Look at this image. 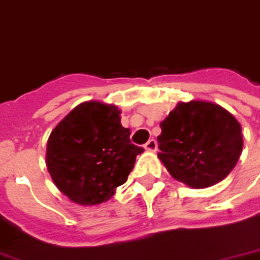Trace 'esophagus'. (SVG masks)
Segmentation results:
<instances>
[{"label": "esophagus", "instance_id": "1", "mask_svg": "<svg viewBox=\"0 0 260 260\" xmlns=\"http://www.w3.org/2000/svg\"><path fill=\"white\" fill-rule=\"evenodd\" d=\"M145 149L147 150V151H155V150H157V142H155L154 139H150L145 145Z\"/></svg>", "mask_w": 260, "mask_h": 260}]
</instances>
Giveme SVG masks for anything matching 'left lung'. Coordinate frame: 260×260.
Wrapping results in <instances>:
<instances>
[{
  "instance_id": "8db88e82",
  "label": "left lung",
  "mask_w": 260,
  "mask_h": 260,
  "mask_svg": "<svg viewBox=\"0 0 260 260\" xmlns=\"http://www.w3.org/2000/svg\"><path fill=\"white\" fill-rule=\"evenodd\" d=\"M159 126V159L176 180L194 189L226 178L243 150L241 125L215 103H179Z\"/></svg>"
}]
</instances>
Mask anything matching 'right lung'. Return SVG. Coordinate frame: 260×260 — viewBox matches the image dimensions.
<instances>
[{"label":"right lung","instance_id":"1","mask_svg":"<svg viewBox=\"0 0 260 260\" xmlns=\"http://www.w3.org/2000/svg\"><path fill=\"white\" fill-rule=\"evenodd\" d=\"M120 110L85 102L52 131L47 165L61 193L80 205L105 203L124 184L143 147L131 143Z\"/></svg>","mask_w":260,"mask_h":260}]
</instances>
